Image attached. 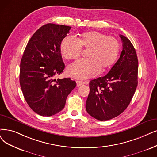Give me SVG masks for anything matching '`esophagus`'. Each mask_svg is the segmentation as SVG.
I'll return each instance as SVG.
<instances>
[{
    "mask_svg": "<svg viewBox=\"0 0 157 157\" xmlns=\"http://www.w3.org/2000/svg\"><path fill=\"white\" fill-rule=\"evenodd\" d=\"M84 84H85V82H82V81H80V80L77 81V87H79V86H80L81 85H82Z\"/></svg>",
    "mask_w": 157,
    "mask_h": 157,
    "instance_id": "esophagus-1",
    "label": "esophagus"
}]
</instances>
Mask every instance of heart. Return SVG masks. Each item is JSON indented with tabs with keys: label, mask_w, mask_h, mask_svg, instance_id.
I'll use <instances>...</instances> for the list:
<instances>
[{
	"label": "heart",
	"mask_w": 157,
	"mask_h": 157,
	"mask_svg": "<svg viewBox=\"0 0 157 157\" xmlns=\"http://www.w3.org/2000/svg\"><path fill=\"white\" fill-rule=\"evenodd\" d=\"M82 48L88 49L86 59L80 60L69 66L67 73L69 76L85 79L98 75L100 67L105 69L114 63L120 49V43L113 36H108L98 31H88L79 39L67 36L60 44V52L67 60L78 59Z\"/></svg>",
	"instance_id": "obj_1"
}]
</instances>
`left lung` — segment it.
<instances>
[{
    "mask_svg": "<svg viewBox=\"0 0 157 157\" xmlns=\"http://www.w3.org/2000/svg\"><path fill=\"white\" fill-rule=\"evenodd\" d=\"M122 51L108 73L92 80L86 103L87 112L98 121L113 118L127 108L138 84V59L130 40L120 35Z\"/></svg>",
    "mask_w": 157,
    "mask_h": 157,
    "instance_id": "left-lung-1",
    "label": "left lung"
}]
</instances>
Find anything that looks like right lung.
<instances>
[{"label":"right lung","instance_id":"1","mask_svg":"<svg viewBox=\"0 0 157 157\" xmlns=\"http://www.w3.org/2000/svg\"><path fill=\"white\" fill-rule=\"evenodd\" d=\"M71 28L44 25L31 36L24 52L20 65L21 90L30 108L41 116H52L63 109L67 95L76 87L70 78H54L64 70L60 47Z\"/></svg>","mask_w":157,"mask_h":157}]
</instances>
